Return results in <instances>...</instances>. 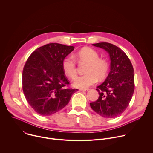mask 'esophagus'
Returning <instances> with one entry per match:
<instances>
[{"label":"esophagus","mask_w":153,"mask_h":153,"mask_svg":"<svg viewBox=\"0 0 153 153\" xmlns=\"http://www.w3.org/2000/svg\"><path fill=\"white\" fill-rule=\"evenodd\" d=\"M79 91H82V92H85V91H88V89H80Z\"/></svg>","instance_id":"34e87169"}]
</instances>
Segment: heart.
Here are the masks:
<instances>
[{
	"label": "heart",
	"mask_w": 153,
	"mask_h": 153,
	"mask_svg": "<svg viewBox=\"0 0 153 153\" xmlns=\"http://www.w3.org/2000/svg\"><path fill=\"white\" fill-rule=\"evenodd\" d=\"M73 57L79 62H86L87 64L85 73L82 76L75 77L73 85L76 88L86 89L94 85L97 81L103 79L107 75L109 65L108 62L99 58L98 53L93 48L86 47L76 53ZM62 69L65 74L73 79L77 74L76 65L71 56L63 59L62 63Z\"/></svg>",
	"instance_id": "heart-1"
}]
</instances>
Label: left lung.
<instances>
[{"mask_svg":"<svg viewBox=\"0 0 153 153\" xmlns=\"http://www.w3.org/2000/svg\"><path fill=\"white\" fill-rule=\"evenodd\" d=\"M105 50L110 56V72L106 80L97 86L98 99L91 108L105 118H114L128 107L134 91V69L126 54L119 47L107 42L93 44Z\"/></svg>","mask_w":153,"mask_h":153,"instance_id":"obj_1","label":"left lung"}]
</instances>
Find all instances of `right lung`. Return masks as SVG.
Masks as SVG:
<instances>
[{
    "mask_svg": "<svg viewBox=\"0 0 153 153\" xmlns=\"http://www.w3.org/2000/svg\"><path fill=\"white\" fill-rule=\"evenodd\" d=\"M74 48L51 43L38 48L27 59L22 88L28 103L37 114L50 116L59 111L77 90L66 88L70 83L62 66L63 59Z\"/></svg>",
    "mask_w": 153,
    "mask_h": 153,
    "instance_id": "obj_1",
    "label": "right lung"
}]
</instances>
